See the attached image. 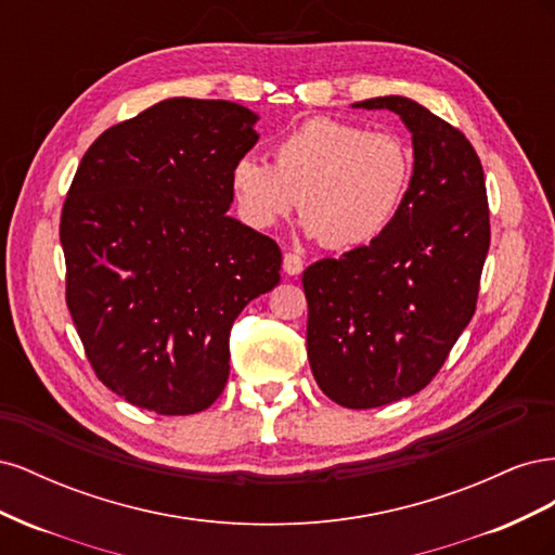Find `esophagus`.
<instances>
[{
    "mask_svg": "<svg viewBox=\"0 0 555 555\" xmlns=\"http://www.w3.org/2000/svg\"><path fill=\"white\" fill-rule=\"evenodd\" d=\"M282 268L287 275H300L304 273V257L296 255V251H287L282 259Z\"/></svg>",
    "mask_w": 555,
    "mask_h": 555,
    "instance_id": "obj_1",
    "label": "esophagus"
}]
</instances>
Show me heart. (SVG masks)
Masks as SVG:
<instances>
[{
  "label": "heart",
  "mask_w": 555,
  "mask_h": 555,
  "mask_svg": "<svg viewBox=\"0 0 555 555\" xmlns=\"http://www.w3.org/2000/svg\"><path fill=\"white\" fill-rule=\"evenodd\" d=\"M412 178L414 153L398 133L312 117L278 139L273 164L249 155L233 164L231 190L251 227H275L300 201L310 236L351 249L393 224Z\"/></svg>",
  "instance_id": "heart-1"
}]
</instances>
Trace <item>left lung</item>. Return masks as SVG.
I'll return each mask as SVG.
<instances>
[{"mask_svg":"<svg viewBox=\"0 0 555 555\" xmlns=\"http://www.w3.org/2000/svg\"><path fill=\"white\" fill-rule=\"evenodd\" d=\"M412 131L414 178L371 245L306 268L308 359L333 402L371 410L422 391L477 308L491 245L481 162L465 133L405 96L365 99Z\"/></svg>","mask_w":555,"mask_h":555,"instance_id":"8db88e82","label":"left lung"}]
</instances>
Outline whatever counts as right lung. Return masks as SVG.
Here are the masks:
<instances>
[{"mask_svg": "<svg viewBox=\"0 0 555 555\" xmlns=\"http://www.w3.org/2000/svg\"><path fill=\"white\" fill-rule=\"evenodd\" d=\"M255 122L222 99H166L106 129L66 192V308L94 375L141 410L210 408L233 322L280 282L278 243L227 215Z\"/></svg>", "mask_w": 555, "mask_h": 555, "instance_id": "1", "label": "right lung"}]
</instances>
